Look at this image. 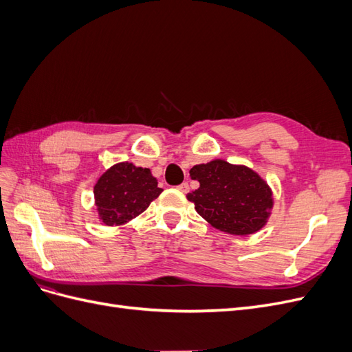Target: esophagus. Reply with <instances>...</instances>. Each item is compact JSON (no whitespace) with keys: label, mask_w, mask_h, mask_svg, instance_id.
Returning <instances> with one entry per match:
<instances>
[{"label":"esophagus","mask_w":352,"mask_h":352,"mask_svg":"<svg viewBox=\"0 0 352 352\" xmlns=\"http://www.w3.org/2000/svg\"><path fill=\"white\" fill-rule=\"evenodd\" d=\"M177 189L180 190V192H184V194H186L188 190H189V185L186 184V182H184V184H180L179 186H177Z\"/></svg>","instance_id":"1"}]
</instances>
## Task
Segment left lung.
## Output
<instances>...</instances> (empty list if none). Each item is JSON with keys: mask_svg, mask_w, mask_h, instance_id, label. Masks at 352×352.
<instances>
[{"mask_svg": "<svg viewBox=\"0 0 352 352\" xmlns=\"http://www.w3.org/2000/svg\"><path fill=\"white\" fill-rule=\"evenodd\" d=\"M189 175L198 180L199 188L186 198L212 228L245 236L265 226L273 208V194L252 168L212 160L194 166Z\"/></svg>", "mask_w": 352, "mask_h": 352, "instance_id": "obj_1", "label": "left lung"}]
</instances>
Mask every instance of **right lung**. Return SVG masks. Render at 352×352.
Here are the masks:
<instances>
[{
	"label": "right lung",
	"mask_w": 352,
	"mask_h": 352,
	"mask_svg": "<svg viewBox=\"0 0 352 352\" xmlns=\"http://www.w3.org/2000/svg\"><path fill=\"white\" fill-rule=\"evenodd\" d=\"M150 168L117 163L94 186L100 220L107 226H122L144 212L163 192Z\"/></svg>",
	"instance_id": "obj_1"
}]
</instances>
